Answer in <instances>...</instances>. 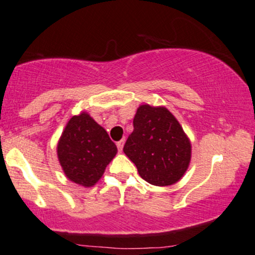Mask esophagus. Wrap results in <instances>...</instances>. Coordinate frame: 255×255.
I'll return each instance as SVG.
<instances>
[{
  "label": "esophagus",
  "instance_id": "esophagus-1",
  "mask_svg": "<svg viewBox=\"0 0 255 255\" xmlns=\"http://www.w3.org/2000/svg\"><path fill=\"white\" fill-rule=\"evenodd\" d=\"M124 145H125V139L120 140V141L116 142V146H118V148H119L120 152H122V148H124Z\"/></svg>",
  "mask_w": 255,
  "mask_h": 255
}]
</instances>
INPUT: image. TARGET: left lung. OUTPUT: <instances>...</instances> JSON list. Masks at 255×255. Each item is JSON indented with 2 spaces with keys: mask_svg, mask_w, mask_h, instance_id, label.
I'll list each match as a JSON object with an SVG mask.
<instances>
[{
  "mask_svg": "<svg viewBox=\"0 0 255 255\" xmlns=\"http://www.w3.org/2000/svg\"><path fill=\"white\" fill-rule=\"evenodd\" d=\"M133 126L124 151L140 176L153 186L177 182L188 168L192 151L175 116L166 108L140 105Z\"/></svg>",
  "mask_w": 255,
  "mask_h": 255,
  "instance_id": "left-lung-1",
  "label": "left lung"
}]
</instances>
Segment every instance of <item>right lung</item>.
Wrapping results in <instances>:
<instances>
[{"instance_id": "1", "label": "right lung", "mask_w": 255, "mask_h": 255, "mask_svg": "<svg viewBox=\"0 0 255 255\" xmlns=\"http://www.w3.org/2000/svg\"><path fill=\"white\" fill-rule=\"evenodd\" d=\"M116 152L118 147L107 130L86 113L69 120L57 145L66 176L84 187L97 182Z\"/></svg>"}]
</instances>
